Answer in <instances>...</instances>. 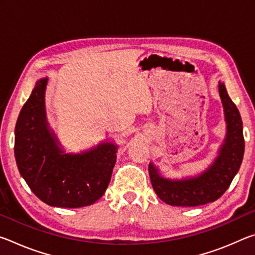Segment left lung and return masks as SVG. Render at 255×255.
<instances>
[{
  "mask_svg": "<svg viewBox=\"0 0 255 255\" xmlns=\"http://www.w3.org/2000/svg\"><path fill=\"white\" fill-rule=\"evenodd\" d=\"M226 122V137L218 156L205 172L191 178L171 180L163 178L158 169L149 163L150 182L157 197L167 205L196 207L221 198L240 170L244 155L243 123L235 103L231 100L224 83L218 84Z\"/></svg>",
  "mask_w": 255,
  "mask_h": 255,
  "instance_id": "left-lung-1",
  "label": "left lung"
}]
</instances>
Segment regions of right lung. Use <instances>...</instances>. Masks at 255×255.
Listing matches in <instances>:
<instances>
[{
	"label": "right lung",
	"instance_id": "add662e5",
	"mask_svg": "<svg viewBox=\"0 0 255 255\" xmlns=\"http://www.w3.org/2000/svg\"><path fill=\"white\" fill-rule=\"evenodd\" d=\"M47 82V77L37 81L16 120V165L31 191L45 204L60 208L90 206L106 192L118 146L101 143L79 154L64 152L46 118Z\"/></svg>",
	"mask_w": 255,
	"mask_h": 255
}]
</instances>
